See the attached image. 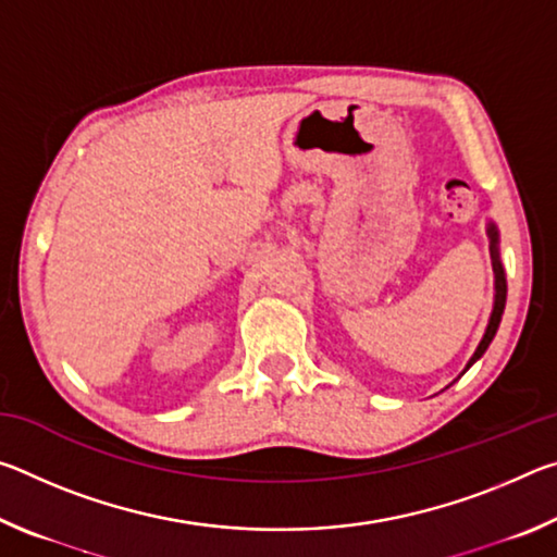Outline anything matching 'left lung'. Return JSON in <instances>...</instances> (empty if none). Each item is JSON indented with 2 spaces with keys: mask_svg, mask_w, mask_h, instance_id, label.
<instances>
[{
  "mask_svg": "<svg viewBox=\"0 0 557 557\" xmlns=\"http://www.w3.org/2000/svg\"><path fill=\"white\" fill-rule=\"evenodd\" d=\"M488 238H492V258H494V275H496V299H494V312H492V319H488L486 334H484V338H482V344L476 346L474 356L469 358L467 369H469L471 363L476 361V358H482L484 351L488 348V344H492V338L496 336V329H498V324H502V314H504V307H506V280H504L502 262H498V248H496L498 233H496V228H494V223H488ZM467 369H465V371H467Z\"/></svg>",
  "mask_w": 557,
  "mask_h": 557,
  "instance_id": "obj_1",
  "label": "left lung"
}]
</instances>
